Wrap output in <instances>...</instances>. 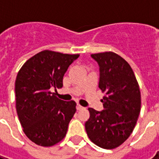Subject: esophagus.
<instances>
[{"label": "esophagus", "instance_id": "1", "mask_svg": "<svg viewBox=\"0 0 159 159\" xmlns=\"http://www.w3.org/2000/svg\"><path fill=\"white\" fill-rule=\"evenodd\" d=\"M82 109H83V107H82L81 105H79V104L77 105V111H80V110H82Z\"/></svg>", "mask_w": 159, "mask_h": 159}]
</instances>
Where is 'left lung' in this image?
Wrapping results in <instances>:
<instances>
[{
	"label": "left lung",
	"mask_w": 159,
	"mask_h": 159,
	"mask_svg": "<svg viewBox=\"0 0 159 159\" xmlns=\"http://www.w3.org/2000/svg\"><path fill=\"white\" fill-rule=\"evenodd\" d=\"M91 56L99 65V88L106 96L102 100L103 111L88 108L85 128L95 144L113 149L133 132L140 112V90L130 65L120 55L104 52Z\"/></svg>",
	"instance_id": "left-lung-1"
}]
</instances>
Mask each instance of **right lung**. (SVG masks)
Masks as SVG:
<instances>
[{"instance_id":"obj_1","label":"right lung","mask_w":159,"mask_h":159,"mask_svg":"<svg viewBox=\"0 0 159 159\" xmlns=\"http://www.w3.org/2000/svg\"><path fill=\"white\" fill-rule=\"evenodd\" d=\"M79 54L41 51L26 61L16 80V111L25 135L38 145L53 146L64 138L76 112L74 101L58 99L65 72Z\"/></svg>"}]
</instances>
